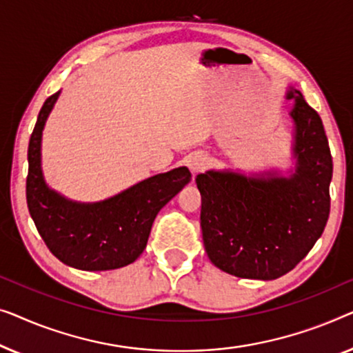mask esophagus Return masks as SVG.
<instances>
[{
    "label": "esophagus",
    "mask_w": 353,
    "mask_h": 353,
    "mask_svg": "<svg viewBox=\"0 0 353 353\" xmlns=\"http://www.w3.org/2000/svg\"><path fill=\"white\" fill-rule=\"evenodd\" d=\"M187 165L190 168L193 174H198V172H201L208 166V157L203 155V153H193V155L188 158Z\"/></svg>",
    "instance_id": "obj_1"
}]
</instances>
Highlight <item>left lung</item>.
I'll use <instances>...</instances> for the list:
<instances>
[{
    "mask_svg": "<svg viewBox=\"0 0 353 353\" xmlns=\"http://www.w3.org/2000/svg\"><path fill=\"white\" fill-rule=\"evenodd\" d=\"M294 168L283 174L224 170L198 174L206 254L227 274L275 280L294 269L325 230L332 158L319 113L290 86Z\"/></svg>",
    "mask_w": 353,
    "mask_h": 353,
    "instance_id": "8db88e82",
    "label": "left lung"
}]
</instances>
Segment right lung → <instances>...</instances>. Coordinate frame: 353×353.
<instances>
[{"label": "right lung", "mask_w": 353, "mask_h": 353, "mask_svg": "<svg viewBox=\"0 0 353 353\" xmlns=\"http://www.w3.org/2000/svg\"><path fill=\"white\" fill-rule=\"evenodd\" d=\"M61 91L46 99L28 143L27 205L49 251L78 270L102 272L132 264L145 250L163 206L190 182L185 166L134 183L107 200L81 203L52 190L44 181L41 139Z\"/></svg>", "instance_id": "1"}]
</instances>
